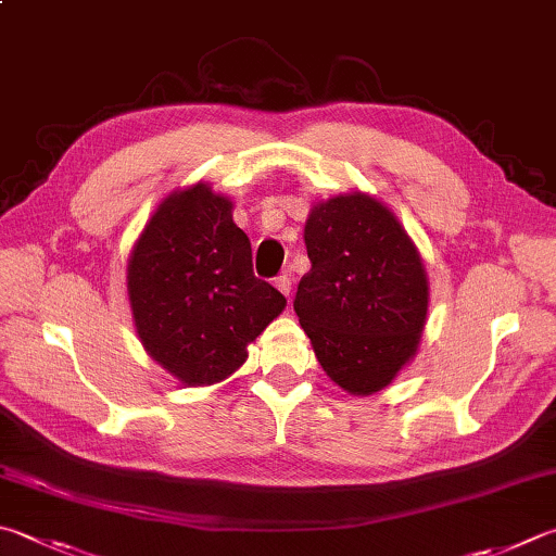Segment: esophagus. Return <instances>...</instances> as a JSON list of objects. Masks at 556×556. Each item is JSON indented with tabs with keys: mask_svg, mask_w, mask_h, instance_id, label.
<instances>
[{
	"mask_svg": "<svg viewBox=\"0 0 556 556\" xmlns=\"http://www.w3.org/2000/svg\"><path fill=\"white\" fill-rule=\"evenodd\" d=\"M276 288L282 292V295L290 298V290H292V280H290V276H288V274L278 276V278H276Z\"/></svg>",
	"mask_w": 556,
	"mask_h": 556,
	"instance_id": "esophagus-1",
	"label": "esophagus"
}]
</instances>
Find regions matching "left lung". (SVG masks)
Instances as JSON below:
<instances>
[{
	"label": "left lung",
	"instance_id": "left-lung-1",
	"mask_svg": "<svg viewBox=\"0 0 556 556\" xmlns=\"http://www.w3.org/2000/svg\"><path fill=\"white\" fill-rule=\"evenodd\" d=\"M312 261L295 295L300 327L341 390H384L414 358L428 314L424 261L400 219L368 193L317 203L305 223Z\"/></svg>",
	"mask_w": 556,
	"mask_h": 556
}]
</instances>
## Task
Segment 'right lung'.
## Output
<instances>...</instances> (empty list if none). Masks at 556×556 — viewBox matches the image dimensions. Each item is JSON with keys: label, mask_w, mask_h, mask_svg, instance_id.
Instances as JSON below:
<instances>
[{"label": "right lung", "mask_w": 556, "mask_h": 556, "mask_svg": "<svg viewBox=\"0 0 556 556\" xmlns=\"http://www.w3.org/2000/svg\"><path fill=\"white\" fill-rule=\"evenodd\" d=\"M128 298L144 351L188 387L242 368L286 298L251 268L232 201L198 181L166 195L132 247Z\"/></svg>", "instance_id": "right-lung-1"}]
</instances>
